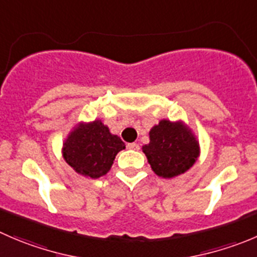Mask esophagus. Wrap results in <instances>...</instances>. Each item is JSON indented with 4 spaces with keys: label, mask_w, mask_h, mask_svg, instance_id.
<instances>
[{
    "label": "esophagus",
    "mask_w": 257,
    "mask_h": 257,
    "mask_svg": "<svg viewBox=\"0 0 257 257\" xmlns=\"http://www.w3.org/2000/svg\"><path fill=\"white\" fill-rule=\"evenodd\" d=\"M126 147H128L129 149H133V151H139V144L137 143H128Z\"/></svg>",
    "instance_id": "esophagus-1"
}]
</instances>
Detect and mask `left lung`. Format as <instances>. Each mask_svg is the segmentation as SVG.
I'll return each mask as SVG.
<instances>
[{
  "label": "left lung",
  "instance_id": "1",
  "mask_svg": "<svg viewBox=\"0 0 257 257\" xmlns=\"http://www.w3.org/2000/svg\"><path fill=\"white\" fill-rule=\"evenodd\" d=\"M154 173L173 178L188 171L200 156V144L183 121L163 119L149 132V143L142 147Z\"/></svg>",
  "mask_w": 257,
  "mask_h": 257
}]
</instances>
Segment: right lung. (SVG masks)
Listing matches in <instances>:
<instances>
[{
  "instance_id": "obj_1",
  "label": "right lung",
  "mask_w": 257,
  "mask_h": 257,
  "mask_svg": "<svg viewBox=\"0 0 257 257\" xmlns=\"http://www.w3.org/2000/svg\"><path fill=\"white\" fill-rule=\"evenodd\" d=\"M125 148L101 120L80 123L62 144V157L81 176L99 178L109 172L115 156Z\"/></svg>"
}]
</instances>
